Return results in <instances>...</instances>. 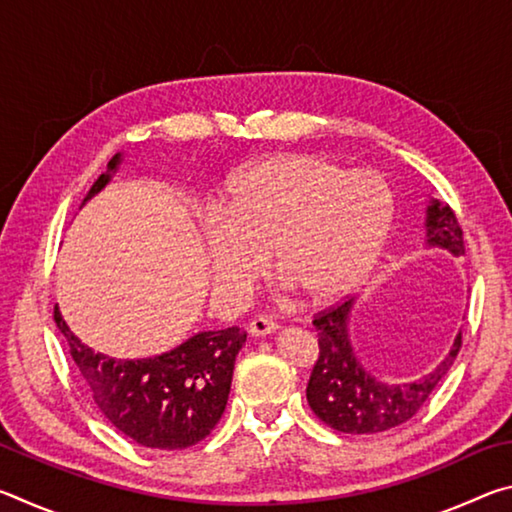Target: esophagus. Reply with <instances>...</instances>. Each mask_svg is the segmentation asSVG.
<instances>
[{"label":"esophagus","instance_id":"esophagus-1","mask_svg":"<svg viewBox=\"0 0 512 512\" xmlns=\"http://www.w3.org/2000/svg\"><path fill=\"white\" fill-rule=\"evenodd\" d=\"M275 329H277L275 320L266 318V316H257L250 320V325H248V332L253 336H268V334H273Z\"/></svg>","mask_w":512,"mask_h":512}]
</instances>
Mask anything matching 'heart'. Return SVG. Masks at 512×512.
Returning a JSON list of instances; mask_svg holds the SVG:
<instances>
[{
  "mask_svg": "<svg viewBox=\"0 0 512 512\" xmlns=\"http://www.w3.org/2000/svg\"><path fill=\"white\" fill-rule=\"evenodd\" d=\"M393 214L391 185L375 171L309 153L250 162L203 225L212 282L223 298H246L268 253L284 289L334 302L375 268Z\"/></svg>",
  "mask_w": 512,
  "mask_h": 512,
  "instance_id": "1",
  "label": "heart"
}]
</instances>
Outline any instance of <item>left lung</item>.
<instances>
[{
    "instance_id": "8db88e82",
    "label": "left lung",
    "mask_w": 512,
    "mask_h": 512,
    "mask_svg": "<svg viewBox=\"0 0 512 512\" xmlns=\"http://www.w3.org/2000/svg\"><path fill=\"white\" fill-rule=\"evenodd\" d=\"M427 246L465 255L463 230L452 207L433 198L427 207ZM352 300L339 302L314 316L318 359L307 384V402L327 427L341 433H381L395 429L418 413L452 368L461 350V332L436 368L406 384L379 381L361 366L348 336Z\"/></svg>"
}]
</instances>
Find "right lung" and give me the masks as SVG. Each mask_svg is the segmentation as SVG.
Instances as JSON below:
<instances>
[{"label": "right lung", "instance_id": "1", "mask_svg": "<svg viewBox=\"0 0 512 512\" xmlns=\"http://www.w3.org/2000/svg\"><path fill=\"white\" fill-rule=\"evenodd\" d=\"M121 162H108L85 201L101 192ZM69 354L112 427L149 449H185L210 436L228 404L235 359L246 332L225 327L198 332L171 352L151 359H112L74 336L54 309Z\"/></svg>", "mask_w": 512, "mask_h": 512}]
</instances>
